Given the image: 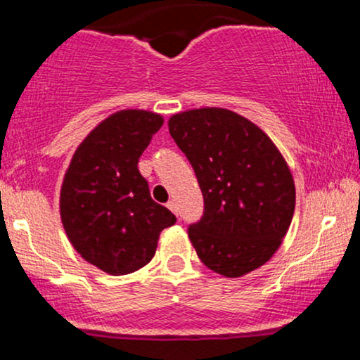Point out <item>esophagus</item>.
<instances>
[{
  "mask_svg": "<svg viewBox=\"0 0 360 360\" xmlns=\"http://www.w3.org/2000/svg\"><path fill=\"white\" fill-rule=\"evenodd\" d=\"M167 208L171 210L172 213H176V214H177V203H176L174 200H171V201H169V203H167Z\"/></svg>",
  "mask_w": 360,
  "mask_h": 360,
  "instance_id": "34e87169",
  "label": "esophagus"
}]
</instances>
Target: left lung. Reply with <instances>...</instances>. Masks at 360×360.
<instances>
[{"label": "left lung", "instance_id": "left-lung-1", "mask_svg": "<svg viewBox=\"0 0 360 360\" xmlns=\"http://www.w3.org/2000/svg\"><path fill=\"white\" fill-rule=\"evenodd\" d=\"M203 193V217L188 229L206 267L240 278L279 249L295 213V183L272 140L233 111L201 108L169 120Z\"/></svg>", "mask_w": 360, "mask_h": 360}]
</instances>
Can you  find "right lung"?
I'll return each instance as SVG.
<instances>
[{
  "mask_svg": "<svg viewBox=\"0 0 360 360\" xmlns=\"http://www.w3.org/2000/svg\"><path fill=\"white\" fill-rule=\"evenodd\" d=\"M160 115H111L74 152L60 189L65 233L89 264L111 276L140 269L154 257L159 233L176 217L150 198L137 164L159 131Z\"/></svg>",
  "mask_w": 360,
  "mask_h": 360,
  "instance_id": "add662e5",
  "label": "right lung"
}]
</instances>
